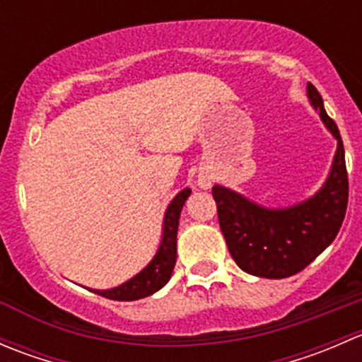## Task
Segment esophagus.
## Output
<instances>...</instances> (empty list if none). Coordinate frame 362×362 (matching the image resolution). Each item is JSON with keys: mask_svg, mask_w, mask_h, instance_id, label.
<instances>
[{"mask_svg": "<svg viewBox=\"0 0 362 362\" xmlns=\"http://www.w3.org/2000/svg\"><path fill=\"white\" fill-rule=\"evenodd\" d=\"M211 180H214V177H211V175H204V173H202V175H198V185L202 189H208L211 185Z\"/></svg>", "mask_w": 362, "mask_h": 362, "instance_id": "obj_1", "label": "esophagus"}]
</instances>
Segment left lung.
<instances>
[{
    "instance_id": "1",
    "label": "left lung",
    "mask_w": 362,
    "mask_h": 362,
    "mask_svg": "<svg viewBox=\"0 0 362 362\" xmlns=\"http://www.w3.org/2000/svg\"><path fill=\"white\" fill-rule=\"evenodd\" d=\"M306 98L337 140L329 173L319 191L303 202L273 208L224 185L211 187L229 254L243 272L261 279H287L305 269L333 243L345 217L349 178L341 136L310 82Z\"/></svg>"
}]
</instances>
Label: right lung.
Segmentation results:
<instances>
[{"label": "right lung", "instance_id": "right-lung-1", "mask_svg": "<svg viewBox=\"0 0 362 362\" xmlns=\"http://www.w3.org/2000/svg\"><path fill=\"white\" fill-rule=\"evenodd\" d=\"M189 196H191V189H182L166 206L158 250L136 275L110 289H90V287H86V289L103 298L113 299V301H136L163 289L170 282L175 262H177L178 221H180V211Z\"/></svg>", "mask_w": 362, "mask_h": 362}]
</instances>
